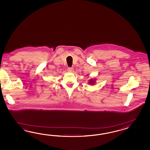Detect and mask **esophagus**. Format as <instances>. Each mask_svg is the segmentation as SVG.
Listing matches in <instances>:
<instances>
[{
    "instance_id": "1",
    "label": "esophagus",
    "mask_w": 150,
    "mask_h": 150,
    "mask_svg": "<svg viewBox=\"0 0 150 150\" xmlns=\"http://www.w3.org/2000/svg\"><path fill=\"white\" fill-rule=\"evenodd\" d=\"M68 71L69 73H72L73 71H74V68H68Z\"/></svg>"
}]
</instances>
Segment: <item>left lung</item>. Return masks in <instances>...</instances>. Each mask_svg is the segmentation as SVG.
Returning <instances> with one entry per match:
<instances>
[{"label":"left lung","instance_id":"obj_1","mask_svg":"<svg viewBox=\"0 0 150 150\" xmlns=\"http://www.w3.org/2000/svg\"><path fill=\"white\" fill-rule=\"evenodd\" d=\"M96 80L95 79H91L88 80V83L89 85H95V83H96Z\"/></svg>","mask_w":150,"mask_h":150}]
</instances>
